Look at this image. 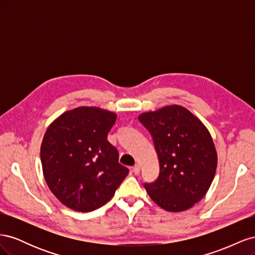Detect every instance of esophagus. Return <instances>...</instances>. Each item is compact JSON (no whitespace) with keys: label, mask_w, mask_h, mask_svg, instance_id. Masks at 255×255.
<instances>
[{"label":"esophagus","mask_w":255,"mask_h":255,"mask_svg":"<svg viewBox=\"0 0 255 255\" xmlns=\"http://www.w3.org/2000/svg\"><path fill=\"white\" fill-rule=\"evenodd\" d=\"M139 171H140V166L138 165V164H136V165L133 167V172H134L135 174H138V173H139Z\"/></svg>","instance_id":"obj_1"}]
</instances>
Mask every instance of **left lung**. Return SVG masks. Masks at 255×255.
Instances as JSON below:
<instances>
[{"mask_svg":"<svg viewBox=\"0 0 255 255\" xmlns=\"http://www.w3.org/2000/svg\"><path fill=\"white\" fill-rule=\"evenodd\" d=\"M152 135L159 160V175L144 183L150 198L168 212L194 206L210 188L217 168L213 138L194 114L169 105L138 117Z\"/></svg>","mask_w":255,"mask_h":255,"instance_id":"obj_1","label":"left lung"}]
</instances>
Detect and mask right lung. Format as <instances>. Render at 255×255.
<instances>
[{"instance_id":"obj_1","label":"right lung","mask_w":255,"mask_h":255,"mask_svg":"<svg viewBox=\"0 0 255 255\" xmlns=\"http://www.w3.org/2000/svg\"><path fill=\"white\" fill-rule=\"evenodd\" d=\"M117 115L81 106L61 114L45 130L40 158L45 182L59 201L87 213L114 197L128 169L107 140Z\"/></svg>"}]
</instances>
